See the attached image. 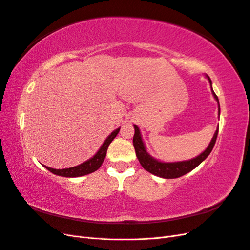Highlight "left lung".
Returning <instances> with one entry per match:
<instances>
[{
    "label": "left lung",
    "mask_w": 250,
    "mask_h": 250,
    "mask_svg": "<svg viewBox=\"0 0 250 250\" xmlns=\"http://www.w3.org/2000/svg\"><path fill=\"white\" fill-rule=\"evenodd\" d=\"M207 77L211 84V80L209 79L208 76H207ZM211 90H213V88H211ZM213 95L215 97V99L218 101V105H219V99H218L217 95L214 93V90H213ZM219 115H220V105H219ZM218 130H219V128L216 130V132L214 134V138L211 139L208 147L204 150V152H202L196 158H193V160L187 161V162L161 163L158 161H155L154 158L151 157L146 152L145 146H144V143L141 138L140 129L137 125H134L133 147H134L135 154H137V156H138V160H139L140 164L146 171L154 174V175H156V176L163 177V178H177V177L185 175V174L192 171L193 169H195L198 165H200L209 155L211 150H213V148L215 146L217 135H218Z\"/></svg>",
    "instance_id": "obj_1"
}]
</instances>
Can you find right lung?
Wrapping results in <instances>:
<instances>
[{"mask_svg":"<svg viewBox=\"0 0 250 250\" xmlns=\"http://www.w3.org/2000/svg\"><path fill=\"white\" fill-rule=\"evenodd\" d=\"M120 131V128L116 129L113 131L109 137L105 140V142L103 143V145L101 146V148L99 149V151L96 153V155L94 157L90 158L87 162L83 163L79 166H76V167L73 168H67V169H62V170H56V169H52L49 167H46L50 172H52L53 174H56V175L59 176H64V177H79V176H83L86 175V174L93 173L95 171H97L101 167V165L104 161L105 156H106V152H107V148L109 146V144L112 142V140L117 137V134Z\"/></svg>","mask_w":250,"mask_h":250,"instance_id":"right-lung-1","label":"right lung"}]
</instances>
